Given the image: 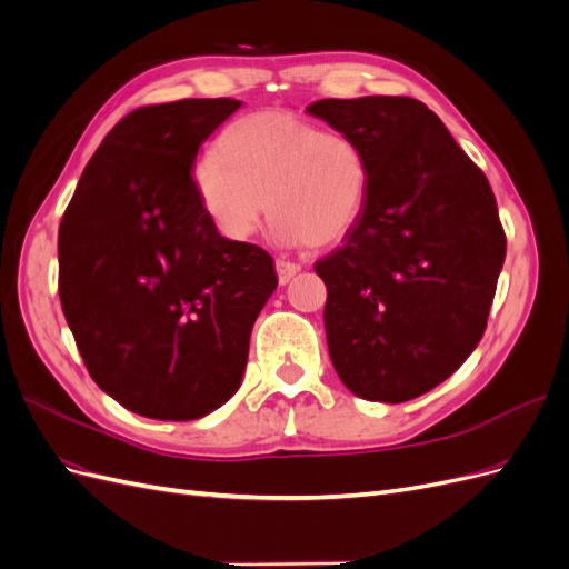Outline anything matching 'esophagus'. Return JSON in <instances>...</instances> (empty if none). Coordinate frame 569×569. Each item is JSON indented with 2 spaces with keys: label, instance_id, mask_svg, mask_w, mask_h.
<instances>
[{
  "label": "esophagus",
  "instance_id": "1",
  "mask_svg": "<svg viewBox=\"0 0 569 569\" xmlns=\"http://www.w3.org/2000/svg\"><path fill=\"white\" fill-rule=\"evenodd\" d=\"M274 270H278L280 284H287L301 270V266L299 263H291V261H284V258H278V261H274Z\"/></svg>",
  "mask_w": 569,
  "mask_h": 569
}]
</instances>
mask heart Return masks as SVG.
<instances>
[{"mask_svg":"<svg viewBox=\"0 0 569 569\" xmlns=\"http://www.w3.org/2000/svg\"><path fill=\"white\" fill-rule=\"evenodd\" d=\"M206 213L230 239H247L266 213L284 242L322 247L351 230L368 194L360 147L295 113L266 111L234 123L197 163Z\"/></svg>","mask_w":569,"mask_h":569,"instance_id":"obj_1","label":"heart"}]
</instances>
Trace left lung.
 <instances>
[{"label":"left lung","mask_w":569,"mask_h":569,"mask_svg":"<svg viewBox=\"0 0 569 569\" xmlns=\"http://www.w3.org/2000/svg\"><path fill=\"white\" fill-rule=\"evenodd\" d=\"M360 147L368 194L316 263L339 380L403 403L453 375L487 330L506 232L487 176L422 101L320 99L306 109Z\"/></svg>","instance_id":"8db88e82"}]
</instances>
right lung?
<instances>
[{
	"instance_id": "add662e5",
	"label": "right lung",
	"mask_w": 569,
	"mask_h": 569,
	"mask_svg": "<svg viewBox=\"0 0 569 569\" xmlns=\"http://www.w3.org/2000/svg\"><path fill=\"white\" fill-rule=\"evenodd\" d=\"M242 107L180 99L120 118L59 226V297L92 380L153 420L209 416L242 385L251 327L278 287L266 249L220 237L192 178Z\"/></svg>"
}]
</instances>
